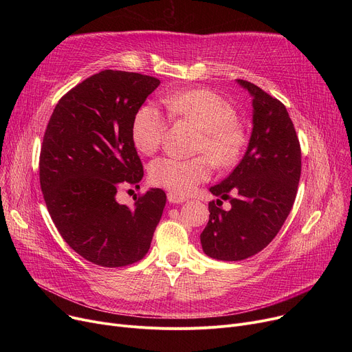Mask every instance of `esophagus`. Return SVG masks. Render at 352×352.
<instances>
[{
	"instance_id": "obj_1",
	"label": "esophagus",
	"mask_w": 352,
	"mask_h": 352,
	"mask_svg": "<svg viewBox=\"0 0 352 352\" xmlns=\"http://www.w3.org/2000/svg\"><path fill=\"white\" fill-rule=\"evenodd\" d=\"M166 198H168V201L171 202V204H181V202L186 201V197L177 195V194H174V192H168V194H166Z\"/></svg>"
}]
</instances>
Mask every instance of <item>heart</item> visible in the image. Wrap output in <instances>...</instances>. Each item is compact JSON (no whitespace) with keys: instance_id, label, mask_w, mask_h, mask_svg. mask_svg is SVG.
I'll return each mask as SVG.
<instances>
[{"instance_id":"b5f03b06","label":"heart","mask_w":352,"mask_h":352,"mask_svg":"<svg viewBox=\"0 0 352 352\" xmlns=\"http://www.w3.org/2000/svg\"><path fill=\"white\" fill-rule=\"evenodd\" d=\"M170 114L198 129L191 160L158 158L151 162L148 175L154 186L177 195L190 194L211 175V164L228 170L243 158L248 145V131L236 120V111L210 89H188L165 98ZM166 128L165 117L155 105L141 107L133 120L131 138L145 155L157 151Z\"/></svg>"}]
</instances>
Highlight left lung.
Here are the masks:
<instances>
[{
    "label": "left lung",
    "mask_w": 352,
    "mask_h": 352,
    "mask_svg": "<svg viewBox=\"0 0 352 352\" xmlns=\"http://www.w3.org/2000/svg\"><path fill=\"white\" fill-rule=\"evenodd\" d=\"M252 97V133L247 153L234 171L210 191L228 199L208 204L201 232L204 252L221 261H241L264 250L294 206L301 177V146L285 105L252 82L236 80Z\"/></svg>",
    "instance_id": "left-lung-1"
}]
</instances>
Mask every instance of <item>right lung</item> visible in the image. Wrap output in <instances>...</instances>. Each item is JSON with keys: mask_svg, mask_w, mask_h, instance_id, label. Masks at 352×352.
I'll return each instance as SVG.
<instances>
[{"mask_svg": "<svg viewBox=\"0 0 352 352\" xmlns=\"http://www.w3.org/2000/svg\"><path fill=\"white\" fill-rule=\"evenodd\" d=\"M158 85L138 72L104 69L69 89L47 125L40 184L48 212L65 243L96 265L142 260L161 219L166 197L160 188L131 208L116 199L120 187H137L144 177L131 125Z\"/></svg>", "mask_w": 352, "mask_h": 352, "instance_id": "obj_1", "label": "right lung"}]
</instances>
